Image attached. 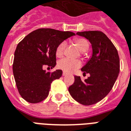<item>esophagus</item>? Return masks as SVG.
Wrapping results in <instances>:
<instances>
[{"mask_svg":"<svg viewBox=\"0 0 131 131\" xmlns=\"http://www.w3.org/2000/svg\"><path fill=\"white\" fill-rule=\"evenodd\" d=\"M68 75V73H67L66 72H64H64L62 73L63 76H66V75Z\"/></svg>","mask_w":131,"mask_h":131,"instance_id":"esophagus-1","label":"esophagus"}]
</instances>
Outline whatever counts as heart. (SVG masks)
Segmentation results:
<instances>
[{"label":"heart","mask_w":131,"mask_h":131,"mask_svg":"<svg viewBox=\"0 0 131 131\" xmlns=\"http://www.w3.org/2000/svg\"><path fill=\"white\" fill-rule=\"evenodd\" d=\"M76 46L81 52H85L88 50L90 44L88 41L85 38H76L75 39ZM66 41H62L57 46L56 50V56L61 57L64 53V51L66 48ZM81 66V62L78 60H73L70 58H66L61 59L58 63V68L64 71L66 73H71L73 71L77 69Z\"/></svg>","instance_id":"b5f03b06"}]
</instances>
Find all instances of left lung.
Listing matches in <instances>:
<instances>
[{
    "label": "left lung",
    "instance_id": "obj_1",
    "mask_svg": "<svg viewBox=\"0 0 131 131\" xmlns=\"http://www.w3.org/2000/svg\"><path fill=\"white\" fill-rule=\"evenodd\" d=\"M76 35L88 39L92 47V56L81 71L90 75L85 80L74 76L69 88L71 96L84 105L99 102L112 90L119 73V58L117 48L101 31L78 32Z\"/></svg>",
    "mask_w": 131,
    "mask_h": 131
}]
</instances>
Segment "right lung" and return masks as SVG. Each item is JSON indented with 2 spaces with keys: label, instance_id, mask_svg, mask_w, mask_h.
I'll return each instance as SVG.
<instances>
[{
  "label": "right lung",
  "instance_id": "right-lung-1",
  "mask_svg": "<svg viewBox=\"0 0 131 131\" xmlns=\"http://www.w3.org/2000/svg\"><path fill=\"white\" fill-rule=\"evenodd\" d=\"M73 35L69 31L39 28L18 43L12 69L18 91L26 101L37 103L48 96L51 83L60 78L62 71L46 72L44 67L52 69L56 65L57 46Z\"/></svg>",
  "mask_w": 131,
  "mask_h": 131
}]
</instances>
